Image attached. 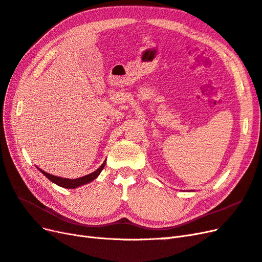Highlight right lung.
Instances as JSON below:
<instances>
[{
  "label": "right lung",
  "mask_w": 262,
  "mask_h": 262,
  "mask_svg": "<svg viewBox=\"0 0 262 262\" xmlns=\"http://www.w3.org/2000/svg\"><path fill=\"white\" fill-rule=\"evenodd\" d=\"M105 165H106V161H105L104 163H102V164L100 165V167H99L98 169L95 170L94 172H91V173H89V175L80 177V178H76V179H68V178L57 177V176L50 175V173L43 171L42 169H39V168H38V169L40 170V171L43 173V175H45L47 178H48L50 181L54 182L55 185H58V186L63 187V188H68V189H74V188H77V187H80V186H83V185H85V184H89V182L93 181L94 179H96V178L99 176V173L101 172V170L104 169Z\"/></svg>",
  "instance_id": "obj_1"
}]
</instances>
